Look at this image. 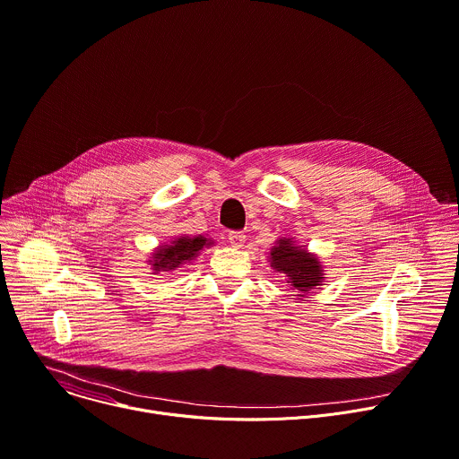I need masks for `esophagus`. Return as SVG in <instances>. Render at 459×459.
I'll return each mask as SVG.
<instances>
[{
  "mask_svg": "<svg viewBox=\"0 0 459 459\" xmlns=\"http://www.w3.org/2000/svg\"><path fill=\"white\" fill-rule=\"evenodd\" d=\"M245 239H247V236H245L243 232H239V230L229 232V241H230V245L236 247V248H241L243 243H245Z\"/></svg>",
  "mask_w": 459,
  "mask_h": 459,
  "instance_id": "1",
  "label": "esophagus"
}]
</instances>
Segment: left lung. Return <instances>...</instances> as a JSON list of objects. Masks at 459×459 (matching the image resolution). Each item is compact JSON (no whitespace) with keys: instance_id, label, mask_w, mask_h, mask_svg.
Returning a JSON list of instances; mask_svg holds the SVG:
<instances>
[{"instance_id":"1","label":"left lung","mask_w":459,"mask_h":459,"mask_svg":"<svg viewBox=\"0 0 459 459\" xmlns=\"http://www.w3.org/2000/svg\"><path fill=\"white\" fill-rule=\"evenodd\" d=\"M271 267L287 276V283L297 297H306L311 289L322 285L324 271L318 258L299 247L290 238H280L271 248Z\"/></svg>"}]
</instances>
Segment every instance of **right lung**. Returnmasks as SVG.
Wrapping results in <instances>:
<instances>
[{
  "label": "right lung",
  "instance_id": "right-lung-1",
  "mask_svg": "<svg viewBox=\"0 0 459 459\" xmlns=\"http://www.w3.org/2000/svg\"><path fill=\"white\" fill-rule=\"evenodd\" d=\"M212 239H206L204 236H181L170 241V245H160L157 247V251L152 253V269L155 273L160 271H176L178 267L190 264L192 260L197 258L199 251H203L204 247L212 245Z\"/></svg>",
  "mask_w": 459,
  "mask_h": 459
}]
</instances>
